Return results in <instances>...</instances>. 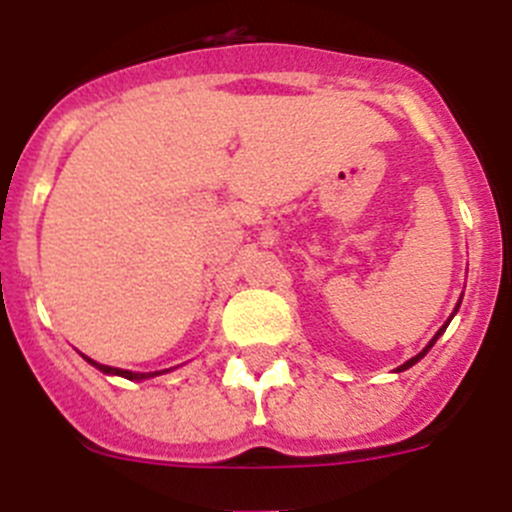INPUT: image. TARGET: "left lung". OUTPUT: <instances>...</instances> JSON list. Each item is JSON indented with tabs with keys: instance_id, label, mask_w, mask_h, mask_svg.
<instances>
[{
	"instance_id": "obj_1",
	"label": "left lung",
	"mask_w": 512,
	"mask_h": 512,
	"mask_svg": "<svg viewBox=\"0 0 512 512\" xmlns=\"http://www.w3.org/2000/svg\"><path fill=\"white\" fill-rule=\"evenodd\" d=\"M448 322H450V320H448ZM448 322H445V325H443V327H440V330H438V335H435V337H433V340H430V345H428V347H425V350H423V352H420V355L410 357V360H408V362H405V365H400V367H398V370H408V367H410V365H415V362H418V360H420V357H423V355H425V352H428V350H430V347H433V345H435V340H438V337H440V335H443V330H445V327H448Z\"/></svg>"
}]
</instances>
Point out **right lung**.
Wrapping results in <instances>:
<instances>
[{"label": "right lung", "mask_w": 512, "mask_h": 512, "mask_svg": "<svg viewBox=\"0 0 512 512\" xmlns=\"http://www.w3.org/2000/svg\"><path fill=\"white\" fill-rule=\"evenodd\" d=\"M84 360L89 362V365H94L97 370L107 372V375H119V377H127V380H142V377H152V375H160V372H130V370H119V367H109V365H99V362L89 360V357H84Z\"/></svg>", "instance_id": "1"}]
</instances>
